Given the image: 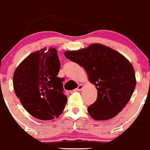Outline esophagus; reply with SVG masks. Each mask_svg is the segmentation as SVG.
I'll use <instances>...</instances> for the list:
<instances>
[{
  "mask_svg": "<svg viewBox=\"0 0 150 150\" xmlns=\"http://www.w3.org/2000/svg\"><path fill=\"white\" fill-rule=\"evenodd\" d=\"M82 89H83V86H82L81 84H79L78 86V87L75 89V91H80V90H81Z\"/></svg>",
  "mask_w": 150,
  "mask_h": 150,
  "instance_id": "34e87169",
  "label": "esophagus"
}]
</instances>
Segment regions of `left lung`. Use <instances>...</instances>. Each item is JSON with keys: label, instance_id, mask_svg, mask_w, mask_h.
Wrapping results in <instances>:
<instances>
[{"label": "left lung", "instance_id": "obj_1", "mask_svg": "<svg viewBox=\"0 0 150 150\" xmlns=\"http://www.w3.org/2000/svg\"><path fill=\"white\" fill-rule=\"evenodd\" d=\"M66 58L85 69L98 90L97 100L88 107L95 120L117 115L130 100L136 85L132 65L115 50L99 43L78 51H67Z\"/></svg>", "mask_w": 150, "mask_h": 150}]
</instances>
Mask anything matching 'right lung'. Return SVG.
<instances>
[{"label": "right lung", "instance_id": "obj_1", "mask_svg": "<svg viewBox=\"0 0 150 150\" xmlns=\"http://www.w3.org/2000/svg\"><path fill=\"white\" fill-rule=\"evenodd\" d=\"M57 50L44 48L29 54L14 72L13 86L25 110L40 120H52L64 111L67 101Z\"/></svg>", "mask_w": 150, "mask_h": 150}]
</instances>
